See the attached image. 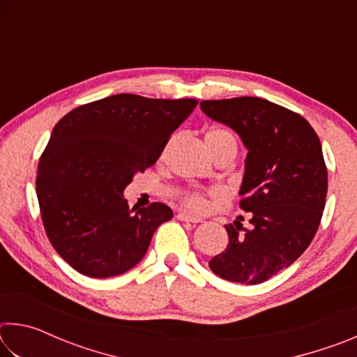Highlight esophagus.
<instances>
[{"mask_svg":"<svg viewBox=\"0 0 357 357\" xmlns=\"http://www.w3.org/2000/svg\"><path fill=\"white\" fill-rule=\"evenodd\" d=\"M178 219L183 220V222H192V223H200L203 222L202 217L198 215H193V214H189V213H178Z\"/></svg>","mask_w":357,"mask_h":357,"instance_id":"1","label":"esophagus"}]
</instances>
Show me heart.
<instances>
[{"mask_svg":"<svg viewBox=\"0 0 357 357\" xmlns=\"http://www.w3.org/2000/svg\"><path fill=\"white\" fill-rule=\"evenodd\" d=\"M204 143H206V148L211 153L214 148L222 146V144L229 143L236 146V138H234V135L228 129L213 126V128H209L206 132H204ZM181 202H183L187 208H190L193 211H204L208 206L206 197H204L202 192H197V190L184 192L183 195H181Z\"/></svg>","mask_w":357,"mask_h":357,"instance_id":"b5f03b06","label":"heart"}]
</instances>
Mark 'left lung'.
Listing matches in <instances>:
<instances>
[{
    "label": "left lung",
    "instance_id": "obj_1",
    "mask_svg": "<svg viewBox=\"0 0 357 357\" xmlns=\"http://www.w3.org/2000/svg\"><path fill=\"white\" fill-rule=\"evenodd\" d=\"M200 107L249 151L239 206L252 214L250 225H225L228 245L209 268L225 280L258 285L293 264L318 231L328 193L321 143L309 121L266 99L203 100Z\"/></svg>",
    "mask_w": 357,
    "mask_h": 357
}]
</instances>
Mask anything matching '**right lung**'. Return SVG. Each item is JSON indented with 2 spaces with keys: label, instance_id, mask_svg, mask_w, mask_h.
I'll list each match as a JSON object with an SVG mask.
<instances>
[{
  "label": "right lung",
  "instance_id": "right-lung-1",
  "mask_svg": "<svg viewBox=\"0 0 357 357\" xmlns=\"http://www.w3.org/2000/svg\"><path fill=\"white\" fill-rule=\"evenodd\" d=\"M197 99L114 94L58 121L36 179L48 239L72 268L94 279L140 261L155 228L173 217L164 203L129 208L123 190L159 159Z\"/></svg>",
  "mask_w": 357,
  "mask_h": 357
}]
</instances>
